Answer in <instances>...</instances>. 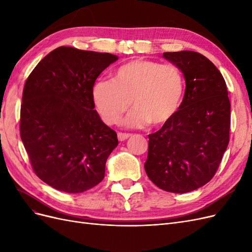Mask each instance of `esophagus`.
Here are the masks:
<instances>
[{"mask_svg": "<svg viewBox=\"0 0 252 252\" xmlns=\"http://www.w3.org/2000/svg\"><path fill=\"white\" fill-rule=\"evenodd\" d=\"M131 136V134L130 133H122V132H119L118 133V139H119V141H125V140H127V139H129Z\"/></svg>", "mask_w": 252, "mask_h": 252, "instance_id": "34e87169", "label": "esophagus"}]
</instances>
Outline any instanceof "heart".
Returning <instances> with one entry per match:
<instances>
[{
    "label": "heart",
    "instance_id": "heart-1",
    "mask_svg": "<svg viewBox=\"0 0 252 252\" xmlns=\"http://www.w3.org/2000/svg\"><path fill=\"white\" fill-rule=\"evenodd\" d=\"M185 78L174 65L135 59L120 66L112 80L97 81L93 100L106 124L113 125L134 108L125 119L128 127L148 123L161 127L178 113L185 96Z\"/></svg>",
    "mask_w": 252,
    "mask_h": 252
}]
</instances>
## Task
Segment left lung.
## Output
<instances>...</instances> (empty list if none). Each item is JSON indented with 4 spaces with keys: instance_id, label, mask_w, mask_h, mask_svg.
I'll return each instance as SVG.
<instances>
[{
    "instance_id": "8db88e82",
    "label": "left lung",
    "mask_w": 252,
    "mask_h": 252,
    "mask_svg": "<svg viewBox=\"0 0 252 252\" xmlns=\"http://www.w3.org/2000/svg\"><path fill=\"white\" fill-rule=\"evenodd\" d=\"M163 57L184 74L185 96L178 113L148 135L144 167L158 188L185 193L207 184L219 168L229 143L230 101L222 73L201 53Z\"/></svg>"
}]
</instances>
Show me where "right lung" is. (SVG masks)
Wrapping results in <instances>:
<instances>
[{"instance_id": "obj_1", "label": "right lung", "mask_w": 252, "mask_h": 252, "mask_svg": "<svg viewBox=\"0 0 252 252\" xmlns=\"http://www.w3.org/2000/svg\"><path fill=\"white\" fill-rule=\"evenodd\" d=\"M118 57L61 46L29 74L23 89L20 134L34 173L61 191L79 193L105 175L117 133L94 110L93 88Z\"/></svg>"}]
</instances>
